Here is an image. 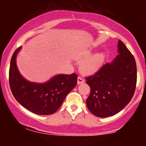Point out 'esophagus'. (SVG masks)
I'll return each mask as SVG.
<instances>
[{
  "label": "esophagus",
  "mask_w": 146,
  "mask_h": 146,
  "mask_svg": "<svg viewBox=\"0 0 146 146\" xmlns=\"http://www.w3.org/2000/svg\"><path fill=\"white\" fill-rule=\"evenodd\" d=\"M84 82V80L81 78V77H78V84H82Z\"/></svg>",
  "instance_id": "obj_1"
}]
</instances>
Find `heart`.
Listing matches in <instances>:
<instances>
[{
  "instance_id": "b5f03b06",
  "label": "heart",
  "mask_w": 146,
  "mask_h": 146,
  "mask_svg": "<svg viewBox=\"0 0 146 146\" xmlns=\"http://www.w3.org/2000/svg\"><path fill=\"white\" fill-rule=\"evenodd\" d=\"M90 56V51H85L80 57V60L87 59L80 64V69L82 73L84 75H90L93 74L95 72L98 71L99 68L101 67V66L104 61L105 56L104 53L102 52L95 53L88 58Z\"/></svg>"
}]
</instances>
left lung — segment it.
<instances>
[{
  "mask_svg": "<svg viewBox=\"0 0 146 146\" xmlns=\"http://www.w3.org/2000/svg\"><path fill=\"white\" fill-rule=\"evenodd\" d=\"M118 55L104 65L94 75L86 78L90 87L86 105L90 113L99 117L113 116L121 111L132 100L137 84L135 58L119 40Z\"/></svg>",
  "mask_w": 146,
  "mask_h": 146,
  "instance_id": "obj_1",
  "label": "left lung"
}]
</instances>
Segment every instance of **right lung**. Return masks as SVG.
I'll use <instances>...</instances> for the list:
<instances>
[{"label": "right lung", "instance_id": "right-lung-1", "mask_svg": "<svg viewBox=\"0 0 146 146\" xmlns=\"http://www.w3.org/2000/svg\"><path fill=\"white\" fill-rule=\"evenodd\" d=\"M21 46L11 59L9 82L11 93L18 103L29 111L41 115H51L59 109L65 98L77 84L78 75L60 74L46 82H31L21 75L16 65V56Z\"/></svg>", "mask_w": 146, "mask_h": 146}]
</instances>
